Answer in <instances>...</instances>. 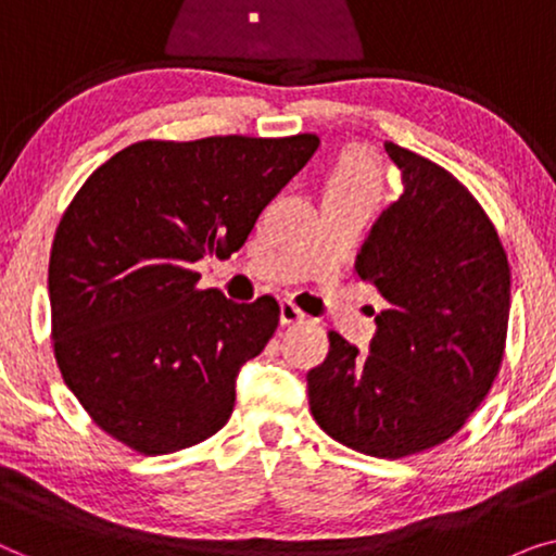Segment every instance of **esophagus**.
I'll use <instances>...</instances> for the list:
<instances>
[{
	"label": "esophagus",
	"instance_id": "1",
	"mask_svg": "<svg viewBox=\"0 0 556 556\" xmlns=\"http://www.w3.org/2000/svg\"><path fill=\"white\" fill-rule=\"evenodd\" d=\"M303 318H306V314H303V311L295 306V303H291V301L280 303V321H283V324H301Z\"/></svg>",
	"mask_w": 556,
	"mask_h": 556
}]
</instances>
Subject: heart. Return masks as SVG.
Wrapping results in <instances>:
<instances>
[{
    "mask_svg": "<svg viewBox=\"0 0 556 556\" xmlns=\"http://www.w3.org/2000/svg\"><path fill=\"white\" fill-rule=\"evenodd\" d=\"M326 192L375 202L382 192V172L367 154H346L331 172Z\"/></svg>",
    "mask_w": 556,
    "mask_h": 556,
    "instance_id": "1",
    "label": "heart"
}]
</instances>
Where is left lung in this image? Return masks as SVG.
Listing matches in <instances>:
<instances>
[{"label":"left lung","instance_id":"8db88e82","mask_svg":"<svg viewBox=\"0 0 556 556\" xmlns=\"http://www.w3.org/2000/svg\"><path fill=\"white\" fill-rule=\"evenodd\" d=\"M384 151L405 192L371 227L356 273L387 308L369 354L329 331V354L306 379L326 435L397 460L453 438L489 394L504 362L511 270L466 185L397 143Z\"/></svg>","mask_w":556,"mask_h":556}]
</instances>
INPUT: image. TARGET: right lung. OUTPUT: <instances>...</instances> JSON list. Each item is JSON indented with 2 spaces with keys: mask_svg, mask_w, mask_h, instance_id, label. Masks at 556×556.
<instances>
[{
  "mask_svg": "<svg viewBox=\"0 0 556 556\" xmlns=\"http://www.w3.org/2000/svg\"><path fill=\"white\" fill-rule=\"evenodd\" d=\"M316 149V134L147 139L75 192L50 250L52 352L90 420L121 445L177 453L230 420L235 377L276 333L280 306L197 288L194 263L245 245Z\"/></svg>",
  "mask_w": 556,
  "mask_h": 556,
  "instance_id": "add662e5",
  "label": "right lung"
}]
</instances>
